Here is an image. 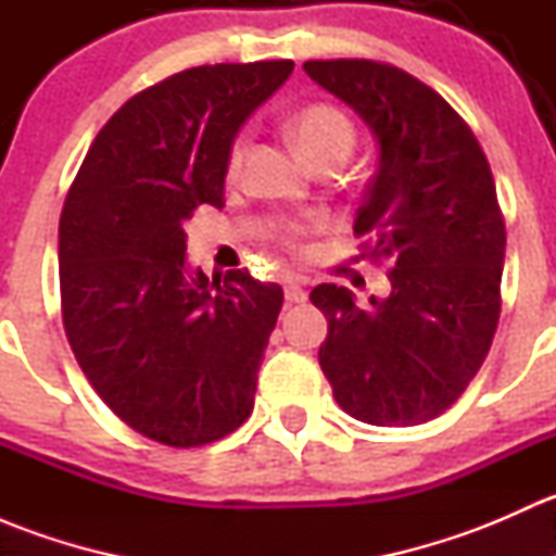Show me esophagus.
I'll use <instances>...</instances> for the list:
<instances>
[{
    "mask_svg": "<svg viewBox=\"0 0 556 556\" xmlns=\"http://www.w3.org/2000/svg\"><path fill=\"white\" fill-rule=\"evenodd\" d=\"M285 299H288L290 304H304V301L309 299V293L304 290V285L288 282V285H285Z\"/></svg>",
    "mask_w": 556,
    "mask_h": 556,
    "instance_id": "34e87169",
    "label": "esophagus"
}]
</instances>
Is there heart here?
Segmentation results:
<instances>
[{
	"instance_id": "1",
	"label": "heart",
	"mask_w": 556,
	"mask_h": 556,
	"mask_svg": "<svg viewBox=\"0 0 556 556\" xmlns=\"http://www.w3.org/2000/svg\"><path fill=\"white\" fill-rule=\"evenodd\" d=\"M290 139H293L295 150L309 161L312 166L319 164H344L350 153L355 150L357 131L355 123L350 121L344 110L333 104H309L304 110L295 112L288 123ZM250 153V137L239 134L233 139L231 150H228V177H239L242 174L244 159ZM290 250L301 252L295 237L285 239Z\"/></svg>"
}]
</instances>
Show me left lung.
Masks as SVG:
<instances>
[{
  "instance_id": "8db88e82",
  "label": "left lung",
  "mask_w": 556,
  "mask_h": 556,
  "mask_svg": "<svg viewBox=\"0 0 556 556\" xmlns=\"http://www.w3.org/2000/svg\"><path fill=\"white\" fill-rule=\"evenodd\" d=\"M304 70L377 137L355 237L392 266L390 295L366 309L346 288L312 290L328 319L319 368L350 417L422 425L463 395L495 336L506 257L495 179L468 123L408 72L366 59Z\"/></svg>"
}]
</instances>
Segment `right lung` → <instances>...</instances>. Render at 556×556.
<instances>
[{"mask_svg": "<svg viewBox=\"0 0 556 556\" xmlns=\"http://www.w3.org/2000/svg\"><path fill=\"white\" fill-rule=\"evenodd\" d=\"M293 61L193 66L128 99L88 148L59 223L61 314L99 397L137 433L204 446L255 403L282 288L185 261V220L223 206L239 128Z\"/></svg>", "mask_w": 556, "mask_h": 556, "instance_id": "obj_1", "label": "right lung"}]
</instances>
